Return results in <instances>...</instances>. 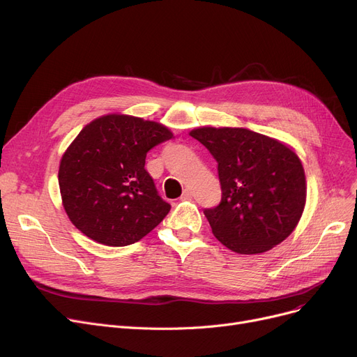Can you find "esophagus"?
Instances as JSON below:
<instances>
[{
  "mask_svg": "<svg viewBox=\"0 0 357 357\" xmlns=\"http://www.w3.org/2000/svg\"><path fill=\"white\" fill-rule=\"evenodd\" d=\"M192 197V191L191 190H183V192H182V197H181V199H190Z\"/></svg>",
  "mask_w": 357,
  "mask_h": 357,
  "instance_id": "esophagus-1",
  "label": "esophagus"
}]
</instances>
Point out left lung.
Here are the masks:
<instances>
[{"instance_id":"left-lung-1","label":"left lung","mask_w":357,"mask_h":357,"mask_svg":"<svg viewBox=\"0 0 357 357\" xmlns=\"http://www.w3.org/2000/svg\"><path fill=\"white\" fill-rule=\"evenodd\" d=\"M190 135L217 160L221 202L204 211L215 238L240 255L282 243L307 202L304 166L295 150L243 127L204 126Z\"/></svg>"}]
</instances>
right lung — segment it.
Returning a JSON list of instances; mask_svg holds the SVG:
<instances>
[{
    "label": "right lung",
    "instance_id": "1",
    "mask_svg": "<svg viewBox=\"0 0 357 357\" xmlns=\"http://www.w3.org/2000/svg\"><path fill=\"white\" fill-rule=\"evenodd\" d=\"M174 137L166 126L105 114L88 123L62 155L59 190L70 222L105 246L133 245L166 217L171 205L144 169L146 155Z\"/></svg>",
    "mask_w": 357,
    "mask_h": 357
}]
</instances>
